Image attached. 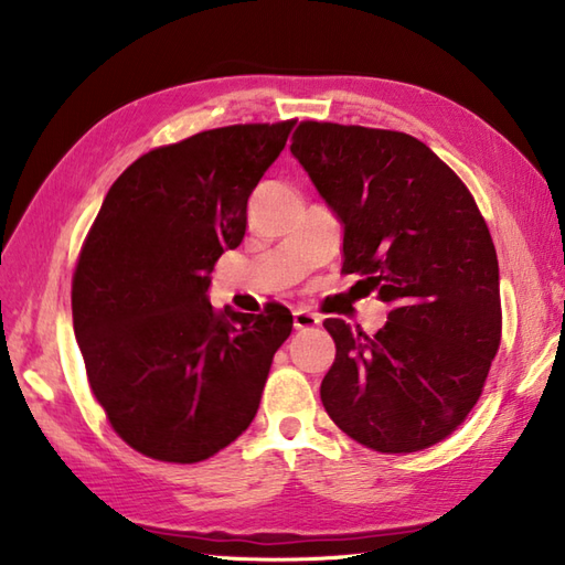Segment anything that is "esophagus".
<instances>
[{
	"mask_svg": "<svg viewBox=\"0 0 565 565\" xmlns=\"http://www.w3.org/2000/svg\"><path fill=\"white\" fill-rule=\"evenodd\" d=\"M316 326H320V318L316 313H310V310H306V308L294 310V328L296 330H310Z\"/></svg>",
	"mask_w": 565,
	"mask_h": 565,
	"instance_id": "34e87169",
	"label": "esophagus"
}]
</instances>
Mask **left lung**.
Segmentation results:
<instances>
[{"label": "left lung", "mask_w": 565, "mask_h": 565, "mask_svg": "<svg viewBox=\"0 0 565 565\" xmlns=\"http://www.w3.org/2000/svg\"><path fill=\"white\" fill-rule=\"evenodd\" d=\"M291 154L342 223V271L391 306L371 338L322 322L338 347L322 405L369 449H427L471 413L500 347V269L483 215L461 179L398 130L306 121Z\"/></svg>", "instance_id": "obj_1"}]
</instances>
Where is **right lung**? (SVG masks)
Listing matches in <instances>:
<instances>
[{"label": "right lung", "mask_w": 565, "mask_h": 565, "mask_svg": "<svg viewBox=\"0 0 565 565\" xmlns=\"http://www.w3.org/2000/svg\"><path fill=\"white\" fill-rule=\"evenodd\" d=\"M294 121L203 130L116 179L72 276V326L94 398L118 437L196 463L257 415L289 308L213 310L211 271L247 231V199Z\"/></svg>", "instance_id": "right-lung-1"}]
</instances>
